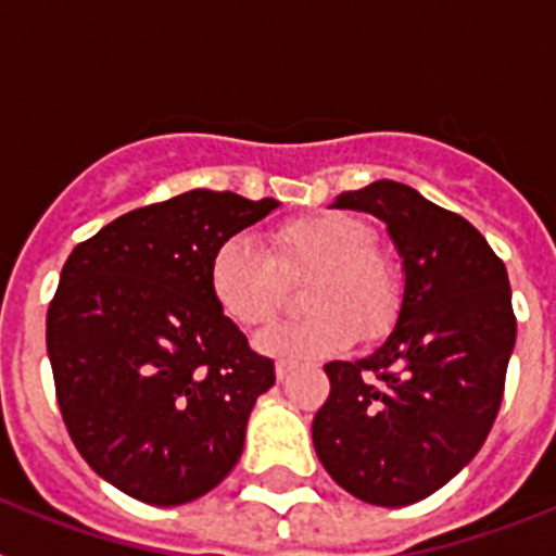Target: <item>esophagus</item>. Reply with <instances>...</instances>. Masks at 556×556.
Masks as SVG:
<instances>
[{
	"label": "esophagus",
	"mask_w": 556,
	"mask_h": 556,
	"mask_svg": "<svg viewBox=\"0 0 556 556\" xmlns=\"http://www.w3.org/2000/svg\"><path fill=\"white\" fill-rule=\"evenodd\" d=\"M292 362H275V376H278V381H287V378L292 376Z\"/></svg>",
	"instance_id": "obj_1"
}]
</instances>
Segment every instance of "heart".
<instances>
[{
	"label": "heart",
	"mask_w": 556,
	"mask_h": 556,
	"mask_svg": "<svg viewBox=\"0 0 556 556\" xmlns=\"http://www.w3.org/2000/svg\"><path fill=\"white\" fill-rule=\"evenodd\" d=\"M306 320L269 328L258 348L269 356L328 358L362 337L378 342L395 328L404 306V275L395 255L376 242V228L348 211H317L269 233V255L244 236L211 250V301L230 323L258 328L289 301L287 281L306 278Z\"/></svg>",
	"instance_id": "b5f03b06"
}]
</instances>
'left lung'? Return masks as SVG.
<instances>
[{
	"label": "left lung",
	"instance_id": "8db88e82",
	"mask_svg": "<svg viewBox=\"0 0 556 556\" xmlns=\"http://www.w3.org/2000/svg\"><path fill=\"white\" fill-rule=\"evenodd\" d=\"M333 208L384 219L406 289L384 345L326 365L314 451L351 495L406 507L448 484L493 429L518 328L513 289L488 239L412 186L376 180L342 191Z\"/></svg>",
	"mask_w": 556,
	"mask_h": 556
}]
</instances>
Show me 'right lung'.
<instances>
[{
    "mask_svg": "<svg viewBox=\"0 0 556 556\" xmlns=\"http://www.w3.org/2000/svg\"><path fill=\"white\" fill-rule=\"evenodd\" d=\"M275 205L184 191L116 217L63 264L47 312L58 406L83 459L122 493L178 507L242 456L275 365L214 306L205 273L211 250Z\"/></svg>",
    "mask_w": 556,
    "mask_h": 556,
    "instance_id": "1",
    "label": "right lung"
}]
</instances>
